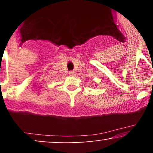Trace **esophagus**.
<instances>
[{"label":"esophagus","mask_w":153,"mask_h":153,"mask_svg":"<svg viewBox=\"0 0 153 153\" xmlns=\"http://www.w3.org/2000/svg\"><path fill=\"white\" fill-rule=\"evenodd\" d=\"M69 75H75V72L73 71H69Z\"/></svg>","instance_id":"34e87169"}]
</instances>
